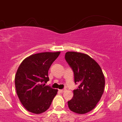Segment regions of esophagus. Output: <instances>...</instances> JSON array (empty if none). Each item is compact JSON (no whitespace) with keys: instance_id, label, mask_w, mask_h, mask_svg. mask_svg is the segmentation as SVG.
<instances>
[{"instance_id":"34e87169","label":"esophagus","mask_w":122,"mask_h":122,"mask_svg":"<svg viewBox=\"0 0 122 122\" xmlns=\"http://www.w3.org/2000/svg\"><path fill=\"white\" fill-rule=\"evenodd\" d=\"M65 89H59V92H61V93H63V92H65Z\"/></svg>"}]
</instances>
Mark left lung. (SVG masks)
<instances>
[{"label":"left lung","mask_w":122,"mask_h":122,"mask_svg":"<svg viewBox=\"0 0 122 122\" xmlns=\"http://www.w3.org/2000/svg\"><path fill=\"white\" fill-rule=\"evenodd\" d=\"M65 59L74 72L75 82L80 84L68 101L69 108L75 113H87L96 107L104 92V74L98 63L86 54L67 52Z\"/></svg>","instance_id":"8db88e82"}]
</instances>
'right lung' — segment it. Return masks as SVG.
Segmentation results:
<instances>
[{
    "instance_id": "right-lung-1",
    "label": "right lung",
    "mask_w": 122,
    "mask_h": 122,
    "mask_svg": "<svg viewBox=\"0 0 122 122\" xmlns=\"http://www.w3.org/2000/svg\"><path fill=\"white\" fill-rule=\"evenodd\" d=\"M61 52H45L30 56L18 67L15 87L18 98L28 112L44 113L49 108L57 89L46 85L48 71Z\"/></svg>"
}]
</instances>
